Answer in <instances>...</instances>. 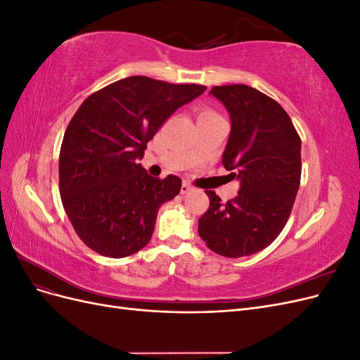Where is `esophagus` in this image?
<instances>
[{
    "label": "esophagus",
    "mask_w": 360,
    "mask_h": 360,
    "mask_svg": "<svg viewBox=\"0 0 360 360\" xmlns=\"http://www.w3.org/2000/svg\"><path fill=\"white\" fill-rule=\"evenodd\" d=\"M192 191V186L189 183H186L184 181L183 184H181V189H180V192H181V195H186V193H189Z\"/></svg>",
    "instance_id": "obj_1"
}]
</instances>
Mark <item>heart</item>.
Wrapping results in <instances>:
<instances>
[{"mask_svg":"<svg viewBox=\"0 0 360 360\" xmlns=\"http://www.w3.org/2000/svg\"><path fill=\"white\" fill-rule=\"evenodd\" d=\"M201 114H213L212 111H204V112H201Z\"/></svg>","mask_w":360,"mask_h":360,"instance_id":"heart-1","label":"heart"}]
</instances>
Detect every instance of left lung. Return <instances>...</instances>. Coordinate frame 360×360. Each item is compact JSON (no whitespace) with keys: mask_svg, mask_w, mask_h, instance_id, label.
I'll return each instance as SVG.
<instances>
[{"mask_svg":"<svg viewBox=\"0 0 360 360\" xmlns=\"http://www.w3.org/2000/svg\"><path fill=\"white\" fill-rule=\"evenodd\" d=\"M210 96L230 114L222 165L238 180L237 197L222 204L213 191L198 221L207 248L226 258L267 248L285 226L300 184V138L278 102L252 86H213Z\"/></svg>","mask_w":360,"mask_h":360,"instance_id":"left-lung-1","label":"left lung"}]
</instances>
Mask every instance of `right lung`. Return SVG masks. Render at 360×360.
<instances>
[{"instance_id":"obj_1","label":"right lung","mask_w":360,"mask_h":360,"mask_svg":"<svg viewBox=\"0 0 360 360\" xmlns=\"http://www.w3.org/2000/svg\"><path fill=\"white\" fill-rule=\"evenodd\" d=\"M204 85L129 76L91 94L66 129L60 151V195L81 240L97 254L123 258L143 249L159 207L181 180L151 177L139 160L147 143Z\"/></svg>"}]
</instances>
